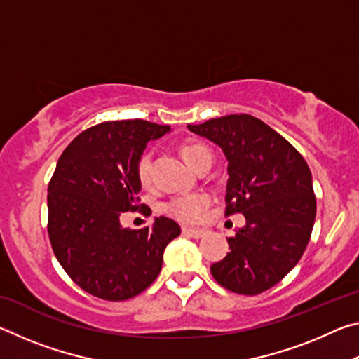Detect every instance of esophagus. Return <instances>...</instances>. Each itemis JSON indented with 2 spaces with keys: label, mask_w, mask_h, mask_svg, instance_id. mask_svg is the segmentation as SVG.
Here are the masks:
<instances>
[{
  "label": "esophagus",
  "mask_w": 359,
  "mask_h": 359,
  "mask_svg": "<svg viewBox=\"0 0 359 359\" xmlns=\"http://www.w3.org/2000/svg\"><path fill=\"white\" fill-rule=\"evenodd\" d=\"M182 233L188 236V238L201 239V238H204L205 234H208V231H205V229H194V228H182Z\"/></svg>",
  "instance_id": "esophagus-1"
}]
</instances>
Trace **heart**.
<instances>
[{
	"label": "heart",
	"mask_w": 359,
	"mask_h": 359,
	"mask_svg": "<svg viewBox=\"0 0 359 359\" xmlns=\"http://www.w3.org/2000/svg\"><path fill=\"white\" fill-rule=\"evenodd\" d=\"M182 155L194 171L199 166H203L204 163H212V151L203 144H184L182 145ZM151 172H154V154L150 150H145L136 160V175L142 185H149L151 180ZM209 204L210 196L205 193L182 194V196H174L169 199L165 204V212L180 222L194 223L201 220Z\"/></svg>",
	"instance_id": "1"
}]
</instances>
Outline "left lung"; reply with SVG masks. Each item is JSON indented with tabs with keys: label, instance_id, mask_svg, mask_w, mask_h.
<instances>
[{
	"label": "left lung",
	"instance_id": "8db88e82",
	"mask_svg": "<svg viewBox=\"0 0 359 359\" xmlns=\"http://www.w3.org/2000/svg\"><path fill=\"white\" fill-rule=\"evenodd\" d=\"M188 130L220 145L228 160L224 215L247 224L228 239L231 252L210 266L215 280L255 296L277 285L311 241L317 201L312 172L287 139L248 114L224 115Z\"/></svg>",
	"mask_w": 359,
	"mask_h": 359
}]
</instances>
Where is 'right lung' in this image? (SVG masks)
Wrapping results in <instances>:
<instances>
[{"instance_id":"obj_1","label":"right lung","mask_w":359,"mask_h":359,"mask_svg":"<svg viewBox=\"0 0 359 359\" xmlns=\"http://www.w3.org/2000/svg\"><path fill=\"white\" fill-rule=\"evenodd\" d=\"M169 130L141 118L95 125L72 139L48 182L53 253L72 282L100 299L126 301L147 290L160 274L166 245L180 234L166 217L142 229L120 224L123 212L144 205L136 160L150 139Z\"/></svg>"}]
</instances>
